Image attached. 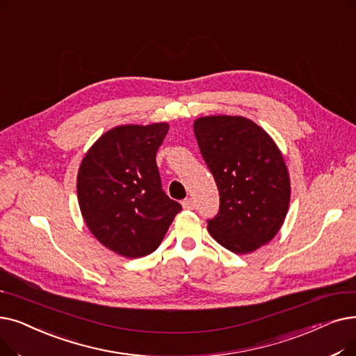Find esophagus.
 <instances>
[{
  "label": "esophagus",
  "mask_w": 356,
  "mask_h": 356,
  "mask_svg": "<svg viewBox=\"0 0 356 356\" xmlns=\"http://www.w3.org/2000/svg\"><path fill=\"white\" fill-rule=\"evenodd\" d=\"M181 207H183V209H188V211H192V209H195V207H196V204H195V200L193 199H184L183 202H181Z\"/></svg>",
  "instance_id": "1"
}]
</instances>
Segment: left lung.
<instances>
[{"mask_svg":"<svg viewBox=\"0 0 356 356\" xmlns=\"http://www.w3.org/2000/svg\"><path fill=\"white\" fill-rule=\"evenodd\" d=\"M193 132L220 191V212L208 221L211 237L236 254L257 250L277 234L289 207L281 149L244 116L197 118Z\"/></svg>","mask_w":356,"mask_h":356,"instance_id":"obj_1","label":"left lung"}]
</instances>
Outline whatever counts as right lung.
Returning <instances> with one entry per match:
<instances>
[{
	"instance_id": "add662e5",
	"label": "right lung",
	"mask_w": 356,
	"mask_h": 356,
	"mask_svg": "<svg viewBox=\"0 0 356 356\" xmlns=\"http://www.w3.org/2000/svg\"><path fill=\"white\" fill-rule=\"evenodd\" d=\"M170 125H119L90 147L76 175L86 225L113 253L136 259L157 249L181 211L161 189L156 156Z\"/></svg>"
}]
</instances>
